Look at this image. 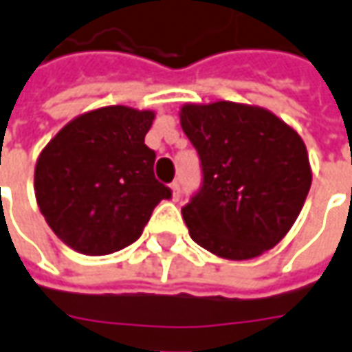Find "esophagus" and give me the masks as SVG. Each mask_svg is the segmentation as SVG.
Returning <instances> with one entry per match:
<instances>
[{"label": "esophagus", "mask_w": 352, "mask_h": 352, "mask_svg": "<svg viewBox=\"0 0 352 352\" xmlns=\"http://www.w3.org/2000/svg\"><path fill=\"white\" fill-rule=\"evenodd\" d=\"M171 194H173V200H179V196H181V184H179V181L171 183Z\"/></svg>", "instance_id": "34e87169"}]
</instances>
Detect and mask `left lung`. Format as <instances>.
<instances>
[{
    "label": "left lung",
    "instance_id": "obj_1",
    "mask_svg": "<svg viewBox=\"0 0 352 352\" xmlns=\"http://www.w3.org/2000/svg\"><path fill=\"white\" fill-rule=\"evenodd\" d=\"M179 118L204 173L183 208L190 238L230 261L269 252L294 227L313 183L303 139L267 108L232 100L186 102Z\"/></svg>",
    "mask_w": 352,
    "mask_h": 352
}]
</instances>
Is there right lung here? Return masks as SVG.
I'll return each mask as SVG.
<instances>
[{"instance_id": "right-lung-1", "label": "right lung", "mask_w": 352, "mask_h": 352, "mask_svg": "<svg viewBox=\"0 0 352 352\" xmlns=\"http://www.w3.org/2000/svg\"><path fill=\"white\" fill-rule=\"evenodd\" d=\"M156 114L114 104L70 120L45 144L34 171L39 211L68 248L108 255L133 244L171 196L144 144Z\"/></svg>"}]
</instances>
